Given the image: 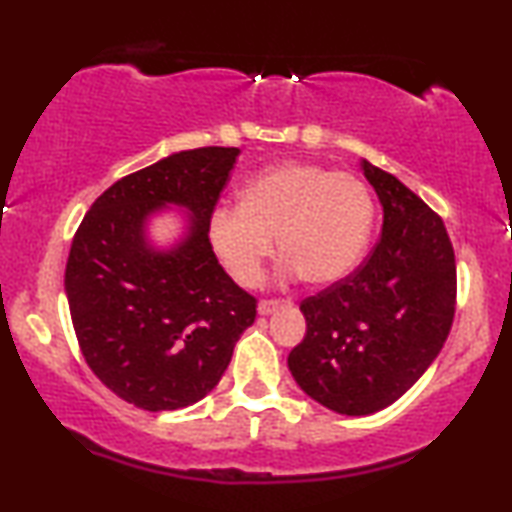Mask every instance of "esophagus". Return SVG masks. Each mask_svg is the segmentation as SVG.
<instances>
[{
    "label": "esophagus",
    "instance_id": "obj_1",
    "mask_svg": "<svg viewBox=\"0 0 512 512\" xmlns=\"http://www.w3.org/2000/svg\"><path fill=\"white\" fill-rule=\"evenodd\" d=\"M287 301H280V299H262L257 304V311H259V315H271V313H276L280 306H285Z\"/></svg>",
    "mask_w": 512,
    "mask_h": 512
}]
</instances>
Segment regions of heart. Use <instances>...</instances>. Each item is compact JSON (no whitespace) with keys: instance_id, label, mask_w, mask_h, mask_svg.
Wrapping results in <instances>:
<instances>
[{"instance_id":"b5f03b06","label":"heart","mask_w":512,"mask_h":512,"mask_svg":"<svg viewBox=\"0 0 512 512\" xmlns=\"http://www.w3.org/2000/svg\"><path fill=\"white\" fill-rule=\"evenodd\" d=\"M376 204L362 178L320 162L290 160L259 171L243 185L241 204L218 206L208 239L236 283L253 287L264 264L283 250V276L331 285L362 262Z\"/></svg>"}]
</instances>
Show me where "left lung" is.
<instances>
[{
    "instance_id": "8db88e82",
    "label": "left lung",
    "mask_w": 512,
    "mask_h": 512,
    "mask_svg": "<svg viewBox=\"0 0 512 512\" xmlns=\"http://www.w3.org/2000/svg\"><path fill=\"white\" fill-rule=\"evenodd\" d=\"M383 206V234L345 280L301 304L306 336L287 357L313 401L371 415L413 387L455 318L457 266L443 220L399 178L359 162Z\"/></svg>"
}]
</instances>
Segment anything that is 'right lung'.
I'll use <instances>...</instances> for the list:
<instances>
[{
	"label": "right lung",
	"mask_w": 512,
	"mask_h": 512,
	"mask_svg": "<svg viewBox=\"0 0 512 512\" xmlns=\"http://www.w3.org/2000/svg\"><path fill=\"white\" fill-rule=\"evenodd\" d=\"M239 148L181 150L113 183L71 241L64 292L92 373L136 408L178 410L204 399L255 322V299L218 264L211 218ZM188 215L171 247L149 220Z\"/></svg>",
	"instance_id": "right-lung-1"
}]
</instances>
